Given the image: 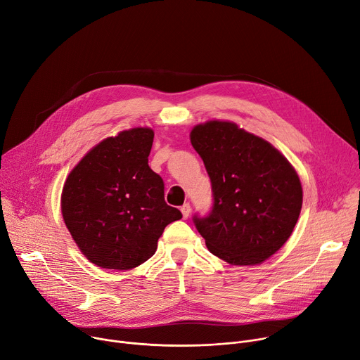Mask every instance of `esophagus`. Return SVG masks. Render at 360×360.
I'll return each instance as SVG.
<instances>
[{
	"mask_svg": "<svg viewBox=\"0 0 360 360\" xmlns=\"http://www.w3.org/2000/svg\"><path fill=\"white\" fill-rule=\"evenodd\" d=\"M181 212H182V217L186 220L189 217V214H191V205L189 204H184L181 207Z\"/></svg>",
	"mask_w": 360,
	"mask_h": 360,
	"instance_id": "esophagus-1",
	"label": "esophagus"
}]
</instances>
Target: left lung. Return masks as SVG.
Segmentation results:
<instances>
[{
  "mask_svg": "<svg viewBox=\"0 0 360 360\" xmlns=\"http://www.w3.org/2000/svg\"><path fill=\"white\" fill-rule=\"evenodd\" d=\"M211 181L212 207L194 215L208 250L230 265H257L288 240L301 212L302 186L271 143L230 122L191 131Z\"/></svg>",
  "mask_w": 360,
  "mask_h": 360,
  "instance_id": "1",
  "label": "left lung"
}]
</instances>
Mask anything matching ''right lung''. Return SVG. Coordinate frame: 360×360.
<instances>
[{"instance_id":"right-lung-1","label":"right lung","mask_w":360,"mask_h":360,"mask_svg":"<svg viewBox=\"0 0 360 360\" xmlns=\"http://www.w3.org/2000/svg\"><path fill=\"white\" fill-rule=\"evenodd\" d=\"M153 130L137 127L92 148L62 191L65 224L85 257L104 269H133L152 257L165 227L182 219L165 202L150 169Z\"/></svg>"}]
</instances>
